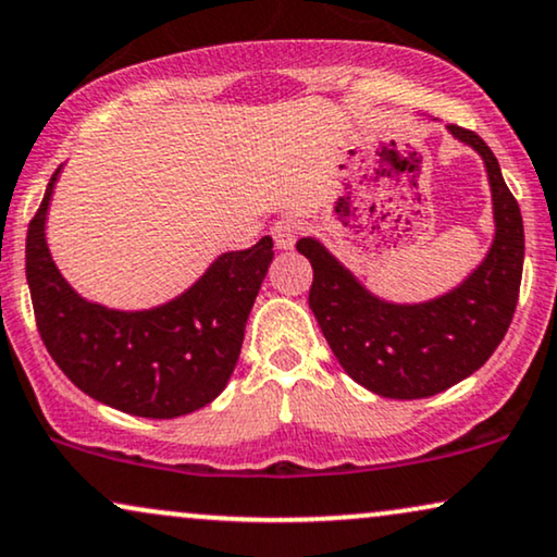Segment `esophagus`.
<instances>
[{
    "instance_id": "34e87169",
    "label": "esophagus",
    "mask_w": 557,
    "mask_h": 557,
    "mask_svg": "<svg viewBox=\"0 0 557 557\" xmlns=\"http://www.w3.org/2000/svg\"><path fill=\"white\" fill-rule=\"evenodd\" d=\"M271 235H273V243H276V248L288 250V248H294L296 235H299V225H296L294 220H288V216H284V220L273 222Z\"/></svg>"
}]
</instances>
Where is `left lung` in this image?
<instances>
[{"label":"left lung","instance_id":"obj_1","mask_svg":"<svg viewBox=\"0 0 557 557\" xmlns=\"http://www.w3.org/2000/svg\"><path fill=\"white\" fill-rule=\"evenodd\" d=\"M479 150L494 194L496 237L486 261L458 288L424 305L375 299L320 243L301 237L314 278L309 307L345 373L388 399H424L450 388L486 363L515 317L524 263V227L499 161L473 129L447 127Z\"/></svg>","mask_w":557,"mask_h":557}]
</instances>
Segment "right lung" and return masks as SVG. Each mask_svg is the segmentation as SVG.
Returning <instances> with one entry per match:
<instances>
[{"instance_id":"obj_1","label":"right lung","mask_w":557,"mask_h":557,"mask_svg":"<svg viewBox=\"0 0 557 557\" xmlns=\"http://www.w3.org/2000/svg\"><path fill=\"white\" fill-rule=\"evenodd\" d=\"M58 171L25 245L35 324L50 358L91 399L148 420H173L216 399L233 375L245 322L271 265V237L220 256L189 292L150 312L89 305L63 281L46 245Z\"/></svg>"}]
</instances>
